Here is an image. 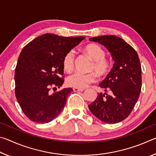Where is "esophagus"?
<instances>
[{"mask_svg": "<svg viewBox=\"0 0 156 156\" xmlns=\"http://www.w3.org/2000/svg\"><path fill=\"white\" fill-rule=\"evenodd\" d=\"M73 90L74 92H78V91H84L83 89H78V88H73Z\"/></svg>", "mask_w": 156, "mask_h": 156, "instance_id": "34e87169", "label": "esophagus"}]
</instances>
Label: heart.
<instances>
[{
    "instance_id": "b5f03b06",
    "label": "heart",
    "mask_w": 156,
    "mask_h": 156,
    "mask_svg": "<svg viewBox=\"0 0 156 156\" xmlns=\"http://www.w3.org/2000/svg\"><path fill=\"white\" fill-rule=\"evenodd\" d=\"M85 54L93 60L91 70L96 72L100 76H105L110 72L112 63L110 60L105 58L106 52L99 44L91 43L84 48ZM75 55L73 51H69L64 55L62 60V68L66 72H72L74 68ZM97 80V76L94 72L83 74L75 73L67 78V84L69 87L74 88L84 89L91 83Z\"/></svg>"
}]
</instances>
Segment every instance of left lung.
Instances as JSON below:
<instances>
[{"instance_id":"1","label":"left lung","mask_w":156,"mask_h":156,"mask_svg":"<svg viewBox=\"0 0 156 156\" xmlns=\"http://www.w3.org/2000/svg\"><path fill=\"white\" fill-rule=\"evenodd\" d=\"M89 41L104 45L115 62L106 78L99 84L110 94H98L89 109L102 122H120L131 113L141 91L142 69L138 55L130 44L118 36L93 37Z\"/></svg>"}]
</instances>
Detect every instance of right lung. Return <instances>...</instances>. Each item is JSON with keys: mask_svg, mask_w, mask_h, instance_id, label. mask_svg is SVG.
Instances as JSON below:
<instances>
[{"mask_svg": "<svg viewBox=\"0 0 156 156\" xmlns=\"http://www.w3.org/2000/svg\"><path fill=\"white\" fill-rule=\"evenodd\" d=\"M84 38L46 34L23 47L15 69V95L30 120L47 123L61 112L73 89H63L53 94L50 90L60 88L64 83V55Z\"/></svg>", "mask_w": 156, "mask_h": 156, "instance_id": "obj_1", "label": "right lung"}]
</instances>
